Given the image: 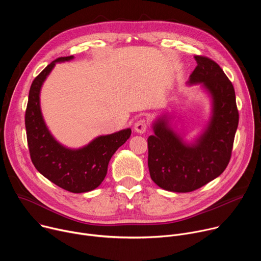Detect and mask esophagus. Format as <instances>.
Wrapping results in <instances>:
<instances>
[{
  "instance_id": "34e87169",
  "label": "esophagus",
  "mask_w": 261,
  "mask_h": 261,
  "mask_svg": "<svg viewBox=\"0 0 261 261\" xmlns=\"http://www.w3.org/2000/svg\"><path fill=\"white\" fill-rule=\"evenodd\" d=\"M146 128H147V123L144 120H139L134 124V131L136 133H139V134L144 133Z\"/></svg>"
}]
</instances>
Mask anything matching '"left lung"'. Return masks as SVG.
I'll return each mask as SVG.
<instances>
[{
  "label": "left lung",
  "instance_id": "1",
  "mask_svg": "<svg viewBox=\"0 0 261 261\" xmlns=\"http://www.w3.org/2000/svg\"><path fill=\"white\" fill-rule=\"evenodd\" d=\"M197 66L188 85H199L212 103L210 120L192 141L177 133L171 115L159 116L153 122L154 135L148 136L147 165L151 178L160 188L178 193L194 191L218 177L227 167L239 111L231 82L213 60L195 56Z\"/></svg>",
  "mask_w": 261,
  "mask_h": 261
}]
</instances>
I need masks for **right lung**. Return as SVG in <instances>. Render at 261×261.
Segmentation results:
<instances>
[{"label":"right lung","mask_w":261,"mask_h":261,"mask_svg":"<svg viewBox=\"0 0 261 261\" xmlns=\"http://www.w3.org/2000/svg\"><path fill=\"white\" fill-rule=\"evenodd\" d=\"M73 59V56L57 59L32 83L25 110V130L36 169L62 189L85 193L96 189L103 181L109 160L130 137L131 129L100 135L80 148L67 147L53 136L41 113V88L57 63Z\"/></svg>","instance_id":"add662e5"}]
</instances>
